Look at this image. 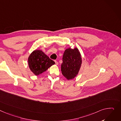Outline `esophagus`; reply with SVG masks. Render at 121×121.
Segmentation results:
<instances>
[{"label": "esophagus", "mask_w": 121, "mask_h": 121, "mask_svg": "<svg viewBox=\"0 0 121 121\" xmlns=\"http://www.w3.org/2000/svg\"><path fill=\"white\" fill-rule=\"evenodd\" d=\"M54 61H55V64H56V65H58V62H57V61H56V60H54Z\"/></svg>", "instance_id": "esophagus-1"}]
</instances>
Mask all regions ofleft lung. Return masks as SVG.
<instances>
[{
    "label": "left lung",
    "instance_id": "obj_1",
    "mask_svg": "<svg viewBox=\"0 0 121 121\" xmlns=\"http://www.w3.org/2000/svg\"><path fill=\"white\" fill-rule=\"evenodd\" d=\"M62 73L68 80L74 78L78 74L82 64V57L77 48L66 49L63 56Z\"/></svg>",
    "mask_w": 121,
    "mask_h": 121
}]
</instances>
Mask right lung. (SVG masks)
<instances>
[{
  "label": "right lung",
  "instance_id": "obj_1",
  "mask_svg": "<svg viewBox=\"0 0 121 121\" xmlns=\"http://www.w3.org/2000/svg\"><path fill=\"white\" fill-rule=\"evenodd\" d=\"M54 64L55 62L41 50L33 51L28 58L29 68L36 76L46 71Z\"/></svg>",
  "mask_w": 121,
  "mask_h": 121
}]
</instances>
